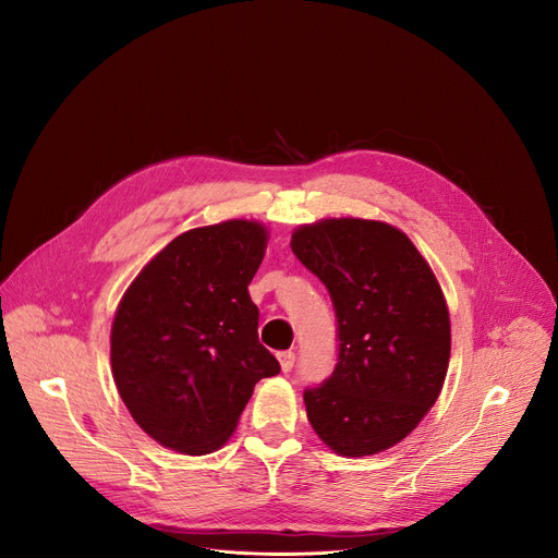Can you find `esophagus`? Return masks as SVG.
<instances>
[{
    "mask_svg": "<svg viewBox=\"0 0 558 558\" xmlns=\"http://www.w3.org/2000/svg\"><path fill=\"white\" fill-rule=\"evenodd\" d=\"M278 362H280V368L284 373H289L293 368V364H295V353L293 351H280L278 353Z\"/></svg>",
    "mask_w": 558,
    "mask_h": 558,
    "instance_id": "1",
    "label": "esophagus"
}]
</instances>
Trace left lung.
Instances as JSON below:
<instances>
[{"instance_id":"1","label":"left lung","mask_w":558,"mask_h":558,"mask_svg":"<svg viewBox=\"0 0 558 558\" xmlns=\"http://www.w3.org/2000/svg\"><path fill=\"white\" fill-rule=\"evenodd\" d=\"M295 258L327 287L338 364L304 390L306 417L331 450L364 457L402 441L441 392L450 317L409 235L379 220L329 218L291 235Z\"/></svg>"}]
</instances>
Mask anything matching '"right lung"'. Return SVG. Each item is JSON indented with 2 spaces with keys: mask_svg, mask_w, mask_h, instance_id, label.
<instances>
[{
  "mask_svg": "<svg viewBox=\"0 0 558 558\" xmlns=\"http://www.w3.org/2000/svg\"><path fill=\"white\" fill-rule=\"evenodd\" d=\"M265 250L256 220L190 229L125 291L112 323V375L134 422L161 446L218 450L256 381L280 373L258 342L260 313L247 291Z\"/></svg>",
  "mask_w": 558,
  "mask_h": 558,
  "instance_id": "right-lung-1",
  "label": "right lung"
}]
</instances>
